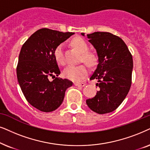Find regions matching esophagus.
I'll list each match as a JSON object with an SVG mask.
<instances>
[{"instance_id":"34e87169","label":"esophagus","mask_w":150,"mask_h":150,"mask_svg":"<svg viewBox=\"0 0 150 150\" xmlns=\"http://www.w3.org/2000/svg\"><path fill=\"white\" fill-rule=\"evenodd\" d=\"M74 84H75V86H76L83 87V86H84L86 85V83H83V82H81V83L75 82V83H74Z\"/></svg>"}]
</instances>
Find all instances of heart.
Listing matches in <instances>:
<instances>
[{
  "mask_svg": "<svg viewBox=\"0 0 150 150\" xmlns=\"http://www.w3.org/2000/svg\"><path fill=\"white\" fill-rule=\"evenodd\" d=\"M72 45L74 47L81 53V59L88 66L93 67L97 63V56L91 52H88V46L83 38L80 37H75L72 40ZM54 57L57 64L64 65L65 64L64 46L62 44L57 45L54 50ZM88 68L85 65L77 66L70 65L64 69L63 72L64 76L73 81H79L88 75Z\"/></svg>",
  "mask_w": 150,
  "mask_h": 150,
  "instance_id": "1",
  "label": "heart"
}]
</instances>
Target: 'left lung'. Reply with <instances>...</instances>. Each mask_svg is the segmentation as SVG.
Here are the masks:
<instances>
[{
  "instance_id": "left-lung-1",
  "label": "left lung",
  "mask_w": 150,
  "mask_h": 150,
  "mask_svg": "<svg viewBox=\"0 0 150 150\" xmlns=\"http://www.w3.org/2000/svg\"><path fill=\"white\" fill-rule=\"evenodd\" d=\"M81 35L84 36L83 33ZM87 38L98 56L97 69L90 79H97L96 86L100 90L86 103L95 112H111L121 105L130 88L132 56L123 40L109 32H94Z\"/></svg>"
}]
</instances>
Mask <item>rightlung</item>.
Listing matches in <instances>:
<instances>
[{
	"instance_id": "right-lung-1",
	"label": "right lung",
	"mask_w": 150,
	"mask_h": 150,
	"mask_svg": "<svg viewBox=\"0 0 150 150\" xmlns=\"http://www.w3.org/2000/svg\"><path fill=\"white\" fill-rule=\"evenodd\" d=\"M73 34L43 28L33 33L21 48L16 68L18 81L27 101L42 112H49L59 108L67 89L73 85L69 79L57 77L60 70L54 50ZM50 76L55 79L49 81Z\"/></svg>"
}]
</instances>
